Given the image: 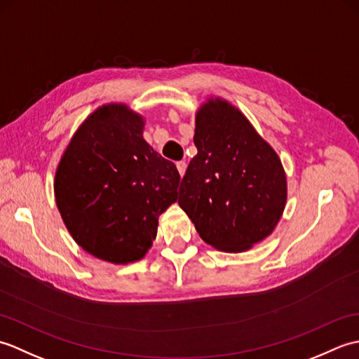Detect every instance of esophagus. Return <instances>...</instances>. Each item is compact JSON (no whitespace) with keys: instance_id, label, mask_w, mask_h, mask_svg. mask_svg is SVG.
Returning a JSON list of instances; mask_svg holds the SVG:
<instances>
[{"instance_id":"34e87169","label":"esophagus","mask_w":359,"mask_h":359,"mask_svg":"<svg viewBox=\"0 0 359 359\" xmlns=\"http://www.w3.org/2000/svg\"><path fill=\"white\" fill-rule=\"evenodd\" d=\"M175 166H177V171L180 175H184L185 171H187V163L184 162V160H180V162L175 163Z\"/></svg>"}]
</instances>
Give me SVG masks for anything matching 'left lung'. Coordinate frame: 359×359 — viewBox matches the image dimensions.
I'll return each instance as SVG.
<instances>
[{"mask_svg":"<svg viewBox=\"0 0 359 359\" xmlns=\"http://www.w3.org/2000/svg\"><path fill=\"white\" fill-rule=\"evenodd\" d=\"M191 158L179 205L201 238L242 253L273 233L287 203L279 156L230 102L210 97L196 112Z\"/></svg>","mask_w":359,"mask_h":359,"instance_id":"1","label":"left lung"}]
</instances>
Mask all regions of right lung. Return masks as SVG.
<instances>
[{"label": "right lung", "mask_w": 359, "mask_h": 359, "mask_svg": "<svg viewBox=\"0 0 359 359\" xmlns=\"http://www.w3.org/2000/svg\"><path fill=\"white\" fill-rule=\"evenodd\" d=\"M143 116L123 103L97 108L72 135L53 182L72 239L117 265L148 253L180 182L175 165L143 139Z\"/></svg>", "instance_id": "1"}]
</instances>
